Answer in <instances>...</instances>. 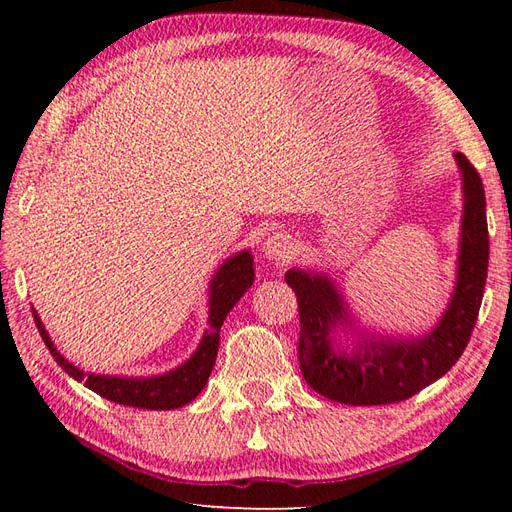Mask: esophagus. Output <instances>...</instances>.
<instances>
[{"label": "esophagus", "mask_w": 512, "mask_h": 512, "mask_svg": "<svg viewBox=\"0 0 512 512\" xmlns=\"http://www.w3.org/2000/svg\"><path fill=\"white\" fill-rule=\"evenodd\" d=\"M264 255L270 259V262H288L292 257V242L284 233H273L266 237L264 242Z\"/></svg>", "instance_id": "esophagus-1"}]
</instances>
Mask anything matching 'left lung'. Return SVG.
Returning <instances> with one entry per match:
<instances>
[{"instance_id":"8db88e82","label":"left lung","mask_w":512,"mask_h":512,"mask_svg":"<svg viewBox=\"0 0 512 512\" xmlns=\"http://www.w3.org/2000/svg\"><path fill=\"white\" fill-rule=\"evenodd\" d=\"M462 178V222L455 286L442 317L422 334H387L356 321L328 273L290 268L299 303V363L317 394L343 405H387L436 383L462 356L482 306L488 270L486 198L480 173L455 151Z\"/></svg>"}]
</instances>
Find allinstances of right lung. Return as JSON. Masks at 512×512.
Segmentation results:
<instances>
[{
  "label": "right lung",
  "instance_id": "obj_1",
  "mask_svg": "<svg viewBox=\"0 0 512 512\" xmlns=\"http://www.w3.org/2000/svg\"><path fill=\"white\" fill-rule=\"evenodd\" d=\"M253 281L255 268L250 250L244 248L239 250V253L226 257V262L217 266L209 284V330L202 334L198 347H195V352L187 361L169 369L165 374L156 376H112L83 372L81 367L70 363L68 358L54 347L50 334L43 328L35 308H32V314H35L37 330L43 343H46L52 358L59 363L65 374L79 380V383L92 389L94 394L118 402V405L169 411L189 405V402L198 398V394L204 389L215 365L217 347H220V328L226 314L246 295V290L253 286Z\"/></svg>",
  "mask_w": 512,
  "mask_h": 512
}]
</instances>
